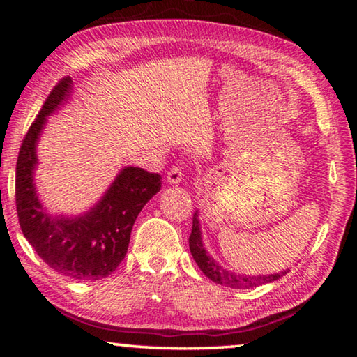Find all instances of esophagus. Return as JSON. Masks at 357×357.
Segmentation results:
<instances>
[{
	"label": "esophagus",
	"mask_w": 357,
	"mask_h": 357,
	"mask_svg": "<svg viewBox=\"0 0 357 357\" xmlns=\"http://www.w3.org/2000/svg\"><path fill=\"white\" fill-rule=\"evenodd\" d=\"M181 179H183V170H181V167H172L170 172L167 174V181L170 184H178L181 183Z\"/></svg>",
	"instance_id": "1"
}]
</instances>
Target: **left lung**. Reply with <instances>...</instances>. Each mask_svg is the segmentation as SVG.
I'll use <instances>...</instances> for the list:
<instances>
[{"label":"left lung","instance_id":"1","mask_svg":"<svg viewBox=\"0 0 357 357\" xmlns=\"http://www.w3.org/2000/svg\"><path fill=\"white\" fill-rule=\"evenodd\" d=\"M189 247H190V253L193 259H195L198 268L203 271V274L213 282L220 283V285H225L228 288H236V289L255 288L259 285H264V283L274 282L287 274V271H283V273L271 274V275H239L223 269L222 266L217 264L215 259L211 258L208 255V252L204 250L203 243H202L200 222H198L197 213L193 214L192 233L189 236Z\"/></svg>","mask_w":357,"mask_h":357}]
</instances>
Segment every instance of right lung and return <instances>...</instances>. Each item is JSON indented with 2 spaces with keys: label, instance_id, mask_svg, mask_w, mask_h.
<instances>
[{
  "label": "right lung",
  "instance_id": "obj_1",
  "mask_svg": "<svg viewBox=\"0 0 357 357\" xmlns=\"http://www.w3.org/2000/svg\"><path fill=\"white\" fill-rule=\"evenodd\" d=\"M70 84V77L55 84L23 138L15 170V206L23 234L52 269L70 279L99 280L124 259L137 215L160 190L162 176L126 167L104 198L82 217H53L42 208L33 183L36 142L48 114L68 98Z\"/></svg>",
  "mask_w": 357,
  "mask_h": 357
}]
</instances>
